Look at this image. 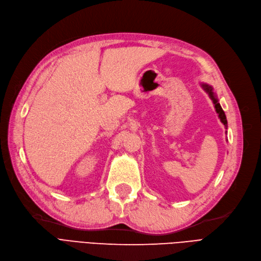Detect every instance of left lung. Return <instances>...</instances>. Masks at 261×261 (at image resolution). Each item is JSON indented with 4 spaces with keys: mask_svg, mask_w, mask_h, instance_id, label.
<instances>
[{
    "mask_svg": "<svg viewBox=\"0 0 261 261\" xmlns=\"http://www.w3.org/2000/svg\"><path fill=\"white\" fill-rule=\"evenodd\" d=\"M203 88H204V90H205L206 92L208 93L210 97L212 98L213 103L215 104V109H216V112H217V114H218V117L221 118L222 123H223L225 126H226V125H227V119H226V116H225L224 111H223L222 107L220 105V103H218V101H217V98H216V96H215V94H214V92H213V89H212V87L207 86V84H203Z\"/></svg>",
    "mask_w": 261,
    "mask_h": 261,
    "instance_id": "8db88e82",
    "label": "left lung"
}]
</instances>
